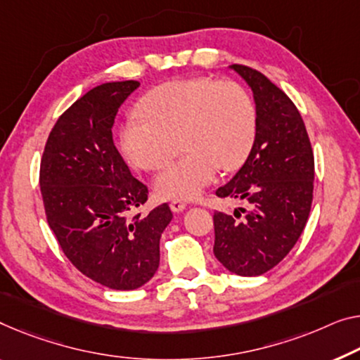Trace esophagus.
I'll use <instances>...</instances> for the list:
<instances>
[{
  "mask_svg": "<svg viewBox=\"0 0 360 360\" xmlns=\"http://www.w3.org/2000/svg\"><path fill=\"white\" fill-rule=\"evenodd\" d=\"M169 207H171V210H173V212L179 213V212H182L187 207V203L184 200H179V198H174V200H171Z\"/></svg>",
  "mask_w": 360,
  "mask_h": 360,
  "instance_id": "esophagus-1",
  "label": "esophagus"
}]
</instances>
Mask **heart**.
<instances>
[{"label":"heart","mask_w":360,"mask_h":360,"mask_svg":"<svg viewBox=\"0 0 360 360\" xmlns=\"http://www.w3.org/2000/svg\"><path fill=\"white\" fill-rule=\"evenodd\" d=\"M141 120L120 129V148L132 166L157 171L184 153L155 181L163 198H195L218 169L244 165L257 136V108L250 94L234 80L207 77L169 80L142 96Z\"/></svg>","instance_id":"b5f03b06"}]
</instances>
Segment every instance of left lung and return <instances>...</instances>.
<instances>
[{
	"mask_svg": "<svg viewBox=\"0 0 360 360\" xmlns=\"http://www.w3.org/2000/svg\"><path fill=\"white\" fill-rule=\"evenodd\" d=\"M231 68L254 92L257 136L243 168L217 189L218 197L244 200L249 210L214 212L213 254L236 275L259 276L280 264L304 231L314 198V152L291 98L257 69Z\"/></svg>",
	"mask_w": 360,
	"mask_h": 360,
	"instance_id": "obj_1",
	"label": "left lung"
}]
</instances>
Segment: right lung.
Instances as JSON below:
<instances>
[{
	"instance_id": "add662e5",
	"label": "right lung",
	"mask_w": 360,
	"mask_h": 360,
	"mask_svg": "<svg viewBox=\"0 0 360 360\" xmlns=\"http://www.w3.org/2000/svg\"><path fill=\"white\" fill-rule=\"evenodd\" d=\"M137 80L89 90L58 117L43 150L40 191L48 226L68 260L90 280L131 291L152 280L160 238L173 213L148 198L112 142V124Z\"/></svg>"
}]
</instances>
